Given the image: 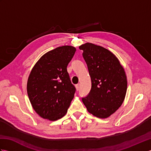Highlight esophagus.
<instances>
[{
    "instance_id": "1",
    "label": "esophagus",
    "mask_w": 151,
    "mask_h": 151,
    "mask_svg": "<svg viewBox=\"0 0 151 151\" xmlns=\"http://www.w3.org/2000/svg\"><path fill=\"white\" fill-rule=\"evenodd\" d=\"M75 87H76V91H78L79 89H80V84H76L75 86Z\"/></svg>"
}]
</instances>
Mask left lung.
Wrapping results in <instances>:
<instances>
[{
  "mask_svg": "<svg viewBox=\"0 0 151 151\" xmlns=\"http://www.w3.org/2000/svg\"><path fill=\"white\" fill-rule=\"evenodd\" d=\"M91 80L88 95L82 97L88 111L99 118L116 111L126 95L127 80L123 67L114 54L105 48L86 43L79 47Z\"/></svg>",
  "mask_w": 151,
  "mask_h": 151,
  "instance_id": "8db88e82",
  "label": "left lung"
}]
</instances>
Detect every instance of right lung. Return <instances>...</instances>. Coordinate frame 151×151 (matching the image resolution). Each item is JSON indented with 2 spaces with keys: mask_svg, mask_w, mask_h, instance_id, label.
I'll use <instances>...</instances> for the list:
<instances>
[{
  "mask_svg": "<svg viewBox=\"0 0 151 151\" xmlns=\"http://www.w3.org/2000/svg\"><path fill=\"white\" fill-rule=\"evenodd\" d=\"M75 52L72 46L57 47L41 56L31 70L28 96L34 110L43 119L56 121L67 113L76 91L67 67Z\"/></svg>",
  "mask_w": 151,
  "mask_h": 151,
  "instance_id": "obj_1",
  "label": "right lung"
}]
</instances>
